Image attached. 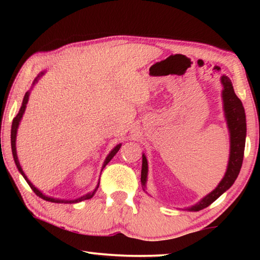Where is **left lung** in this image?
<instances>
[{"mask_svg": "<svg viewBox=\"0 0 260 260\" xmlns=\"http://www.w3.org/2000/svg\"><path fill=\"white\" fill-rule=\"evenodd\" d=\"M222 85V108L225 120L227 122V128L230 132V158H228L227 170L221 181L218 183L212 191L204 196L200 202L193 204L189 208L184 209L188 211L203 210L208 208L210 204L219 199L223 192L228 190L239 175L241 171L242 162H243L245 138H246V119L243 104L241 100L237 98L234 88H233L231 79L225 74L221 76L220 80ZM148 180V160L144 153H142V170H141V183H142L143 190L146 191Z\"/></svg>", "mask_w": 260, "mask_h": 260, "instance_id": "obj_1", "label": "left lung"}]
</instances>
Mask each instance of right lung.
Masks as SVG:
<instances>
[{"mask_svg": "<svg viewBox=\"0 0 260 260\" xmlns=\"http://www.w3.org/2000/svg\"><path fill=\"white\" fill-rule=\"evenodd\" d=\"M46 73V71H42V72H40L38 74V77L34 79V81H33V83H32V87H30V89L29 90H27L26 91V94H25V96H24V100H23V103H21V107H20V109H19V112L17 113V116L14 118V121H12V126H11V150H12V156H14V160H15V164H16V166H17V169H18V171H19V173L23 175L24 177V179L26 180V182H27L28 184H29V187L32 188V190L37 193V195L39 196V197H41L42 200H45V201H48V202H52V203H79V202H81V201H85V200H89V199H91V197H93L94 195H95V192H96V190H98L99 189V186H100V181L98 182V184H96V187H95V189L93 191H90V192H87L86 195H83V196H80V197H78V199H74V200H64V199H56V197H51V196H48V195H45V193H43L40 189H38L37 187L34 186V184L29 181L28 180V178L26 177V174L24 173V171H23V169H21V166H20V162H19V159H18V156H17V149H16V139H17V132H18V127H19V124H20V121H21V119H23V116H24V113H25V110H26V104L28 103V99H29V94H30V90H32V88L34 87V85L35 83H37L38 81H39V79H40L43 74ZM120 147H121V143H119V144H117L116 147H114L111 151L109 152V155L107 156V158H105V160H104V162H103V165H102V170H101V173H102V171H103V169L105 166H107L108 164H109V161L112 159V158L114 157V155H116V153L119 151V149H120Z\"/></svg>", "mask_w": 260, "mask_h": 260, "instance_id": "1", "label": "right lung"}]
</instances>
